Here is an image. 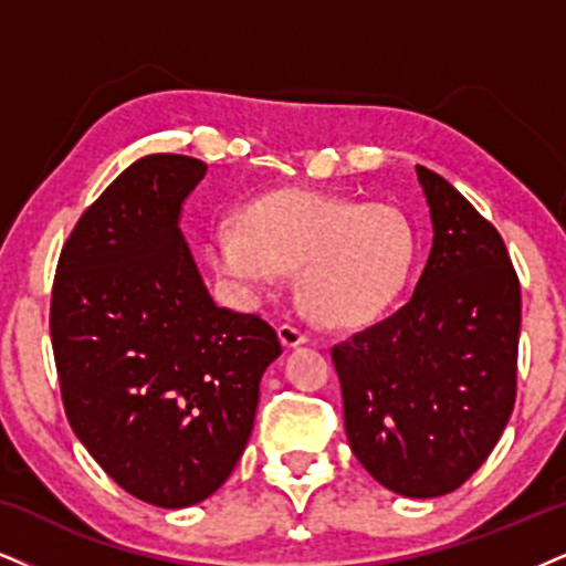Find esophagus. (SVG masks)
Masks as SVG:
<instances>
[{
	"instance_id": "obj_1",
	"label": "esophagus",
	"mask_w": 566,
	"mask_h": 566,
	"mask_svg": "<svg viewBox=\"0 0 566 566\" xmlns=\"http://www.w3.org/2000/svg\"><path fill=\"white\" fill-rule=\"evenodd\" d=\"M277 336H281L283 346H289V348H294L298 344H306V340H310V333L302 331V327L294 325V323H283L281 327H277Z\"/></svg>"
}]
</instances>
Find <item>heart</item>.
<instances>
[{
  "label": "heart",
  "mask_w": 566,
  "mask_h": 566,
  "mask_svg": "<svg viewBox=\"0 0 566 566\" xmlns=\"http://www.w3.org/2000/svg\"><path fill=\"white\" fill-rule=\"evenodd\" d=\"M417 256V233L399 207L319 191H272L222 220L209 235V260L222 277L256 294L281 272L302 268L310 312L331 325L378 317L399 298Z\"/></svg>",
  "instance_id": "obj_1"
}]
</instances>
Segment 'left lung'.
<instances>
[{
  "instance_id": "left-lung-1",
  "label": "left lung",
  "mask_w": 566,
  "mask_h": 566,
  "mask_svg": "<svg viewBox=\"0 0 566 566\" xmlns=\"http://www.w3.org/2000/svg\"><path fill=\"white\" fill-rule=\"evenodd\" d=\"M432 249L401 310L331 348L348 446L388 491H457L517 399L522 296L506 243L449 180L417 165Z\"/></svg>"
}]
</instances>
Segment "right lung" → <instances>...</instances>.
Returning a JSON list of instances; mask_svg holds the SVG:
<instances>
[{
  "label": "right lung",
  "instance_id": "right-lung-1",
  "mask_svg": "<svg viewBox=\"0 0 566 566\" xmlns=\"http://www.w3.org/2000/svg\"><path fill=\"white\" fill-rule=\"evenodd\" d=\"M205 172L184 155L130 165L70 230L49 306L70 428L123 491L165 509L226 483L283 352L260 315L214 306L180 235Z\"/></svg>",
  "mask_w": 566,
  "mask_h": 566
}]
</instances>
